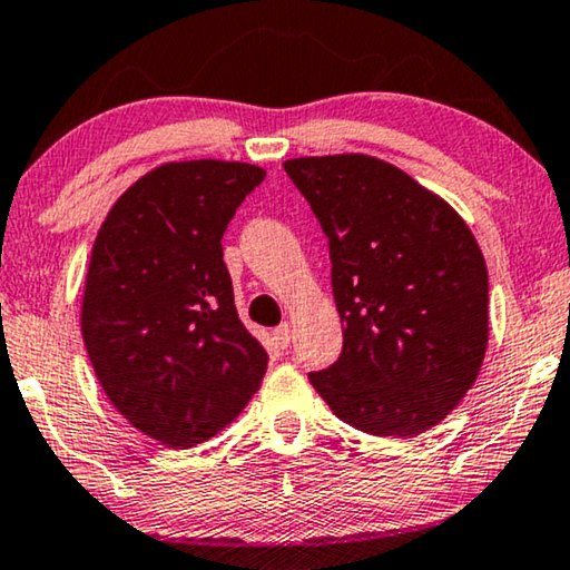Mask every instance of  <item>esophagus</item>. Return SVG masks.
Returning <instances> with one entry per match:
<instances>
[{
  "label": "esophagus",
  "mask_w": 570,
  "mask_h": 570,
  "mask_svg": "<svg viewBox=\"0 0 570 570\" xmlns=\"http://www.w3.org/2000/svg\"><path fill=\"white\" fill-rule=\"evenodd\" d=\"M274 340L278 342V347H284V350L292 345V324H288V322L278 324V327L274 330Z\"/></svg>",
  "instance_id": "obj_1"
}]
</instances>
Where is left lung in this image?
<instances>
[{"label": "left lung", "instance_id": "obj_1", "mask_svg": "<svg viewBox=\"0 0 570 570\" xmlns=\"http://www.w3.org/2000/svg\"><path fill=\"white\" fill-rule=\"evenodd\" d=\"M286 175L330 240L342 355L309 373L332 413L411 439L456 409L490 334L484 256L459 213L367 155L299 157Z\"/></svg>", "mask_w": 570, "mask_h": 570}]
</instances>
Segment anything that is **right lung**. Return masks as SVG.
<instances>
[{"instance_id":"add662e5","label":"right lung","mask_w":570,"mask_h":570,"mask_svg":"<svg viewBox=\"0 0 570 570\" xmlns=\"http://www.w3.org/2000/svg\"><path fill=\"white\" fill-rule=\"evenodd\" d=\"M264 177L246 161H167L126 189L96 236L80 306L90 365L114 409L159 444L213 439L266 375L220 246Z\"/></svg>"}]
</instances>
